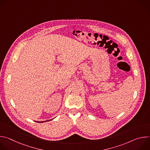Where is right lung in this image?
<instances>
[{"mask_svg":"<svg viewBox=\"0 0 150 150\" xmlns=\"http://www.w3.org/2000/svg\"><path fill=\"white\" fill-rule=\"evenodd\" d=\"M52 119H50V120H46V121H41V122H38V121H36L37 122H39V123H41V122H47V121H49V120H51Z\"/></svg>","mask_w":150,"mask_h":150,"instance_id":"right-lung-1","label":"right lung"}]
</instances>
